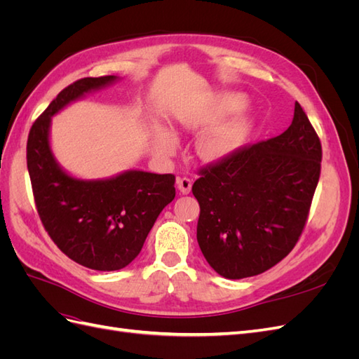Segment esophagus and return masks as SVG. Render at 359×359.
<instances>
[{
  "label": "esophagus",
  "instance_id": "esophagus-1",
  "mask_svg": "<svg viewBox=\"0 0 359 359\" xmlns=\"http://www.w3.org/2000/svg\"><path fill=\"white\" fill-rule=\"evenodd\" d=\"M177 186H178V190L182 193V194H189L190 190H191V180L182 177V178H177Z\"/></svg>",
  "mask_w": 359,
  "mask_h": 359
}]
</instances>
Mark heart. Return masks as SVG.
Returning <instances> with one entry per match:
<instances>
[{
	"mask_svg": "<svg viewBox=\"0 0 359 359\" xmlns=\"http://www.w3.org/2000/svg\"><path fill=\"white\" fill-rule=\"evenodd\" d=\"M247 104V97L241 93H222L210 97L196 107L177 115V121L187 130H201L217 119L240 111ZM250 119L238 112L217 126L205 130L196 140V153L205 161H220L240 148L250 135ZM177 145L175 135L168 128H158L153 136V148L160 156H169Z\"/></svg>",
	"mask_w": 359,
	"mask_h": 359,
	"instance_id": "obj_1",
	"label": "heart"
}]
</instances>
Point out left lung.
<instances>
[{
    "mask_svg": "<svg viewBox=\"0 0 359 359\" xmlns=\"http://www.w3.org/2000/svg\"><path fill=\"white\" fill-rule=\"evenodd\" d=\"M322 147L299 103L289 128L202 170L198 243L224 278L265 273L295 247L320 175Z\"/></svg>",
    "mask_w": 359,
    "mask_h": 359,
    "instance_id": "obj_1",
    "label": "left lung"
}]
</instances>
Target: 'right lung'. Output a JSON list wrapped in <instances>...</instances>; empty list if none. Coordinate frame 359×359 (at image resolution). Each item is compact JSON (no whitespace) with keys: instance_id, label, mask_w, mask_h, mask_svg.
Instances as JSON below:
<instances>
[{"instance_id":"add662e5","label":"right lung","mask_w":359,"mask_h":359,"mask_svg":"<svg viewBox=\"0 0 359 359\" xmlns=\"http://www.w3.org/2000/svg\"><path fill=\"white\" fill-rule=\"evenodd\" d=\"M121 78H83L64 88L32 124L27 166L43 226L64 255L95 271H116L140 253L158 214L175 198L172 173L127 169L82 180L64 169L50 145L52 116Z\"/></svg>"}]
</instances>
